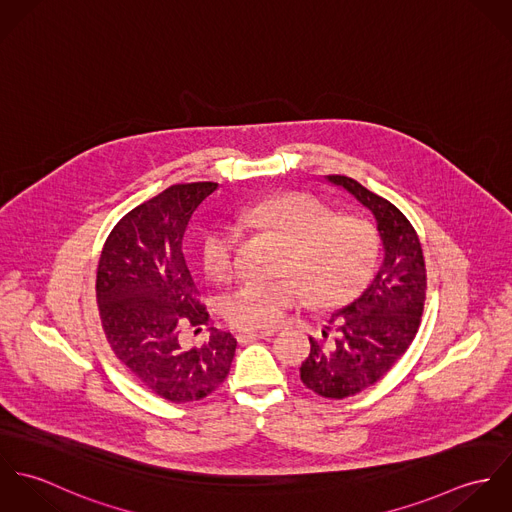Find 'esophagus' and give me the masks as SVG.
Here are the masks:
<instances>
[{
  "label": "esophagus",
  "instance_id": "34e87169",
  "mask_svg": "<svg viewBox=\"0 0 512 512\" xmlns=\"http://www.w3.org/2000/svg\"><path fill=\"white\" fill-rule=\"evenodd\" d=\"M274 333H276L274 329H242V331H238L236 339L240 343H250V341H256V339H268Z\"/></svg>",
  "mask_w": 512,
  "mask_h": 512
}]
</instances>
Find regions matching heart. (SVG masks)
I'll return each mask as SVG.
<instances>
[{
    "label": "heart",
    "instance_id": "b5f03b06",
    "mask_svg": "<svg viewBox=\"0 0 512 512\" xmlns=\"http://www.w3.org/2000/svg\"><path fill=\"white\" fill-rule=\"evenodd\" d=\"M241 228L276 236L286 246L282 278L246 280L222 301L224 319L240 329L276 327L286 313L309 297L331 307L359 292L376 262L378 240L370 222L337 217L325 203L299 193L266 197L236 211ZM240 229L234 222L215 224L203 242L205 270L224 282L238 266Z\"/></svg>",
    "mask_w": 512,
    "mask_h": 512
}]
</instances>
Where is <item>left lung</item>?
I'll use <instances>...</instances> for the list:
<instances>
[{
	"instance_id": "left-lung-1",
	"label": "left lung",
	"mask_w": 512,
	"mask_h": 512,
	"mask_svg": "<svg viewBox=\"0 0 512 512\" xmlns=\"http://www.w3.org/2000/svg\"><path fill=\"white\" fill-rule=\"evenodd\" d=\"M327 181L349 191L376 220L384 262L351 305L335 311L301 363V382L331 400L355 396L378 382L412 345L426 301V262L420 238L390 201L345 175Z\"/></svg>"
}]
</instances>
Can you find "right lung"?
Returning a JSON list of instances; mask_svg holds the SVG:
<instances>
[{
	"label": "right lung",
	"mask_w": 512,
	"mask_h": 512,
	"mask_svg": "<svg viewBox=\"0 0 512 512\" xmlns=\"http://www.w3.org/2000/svg\"><path fill=\"white\" fill-rule=\"evenodd\" d=\"M217 183L171 185L132 209L108 234L96 272V301L116 359L149 392L185 404L203 400L228 376L236 339L215 327L201 347L187 349L185 329L209 327L183 254L195 209Z\"/></svg>",
	"instance_id": "right-lung-1"
}]
</instances>
